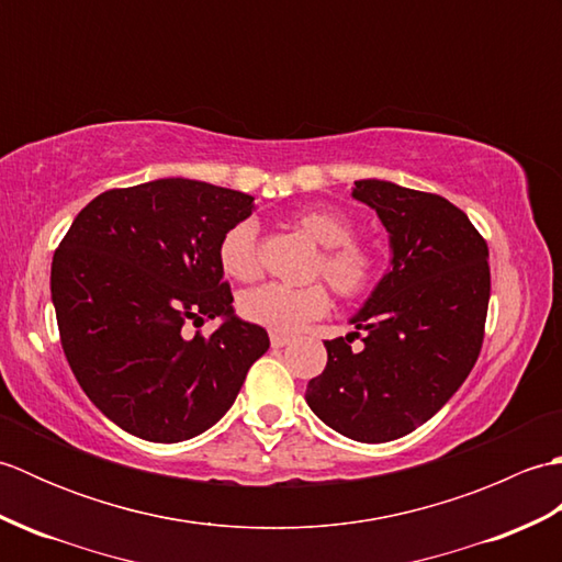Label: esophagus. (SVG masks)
Segmentation results:
<instances>
[{"label":"esophagus","mask_w":562,"mask_h":562,"mask_svg":"<svg viewBox=\"0 0 562 562\" xmlns=\"http://www.w3.org/2000/svg\"><path fill=\"white\" fill-rule=\"evenodd\" d=\"M292 340L288 338V336H270V345H272V348L274 350H278V348H284V345H290Z\"/></svg>","instance_id":"obj_1"}]
</instances>
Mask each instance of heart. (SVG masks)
I'll return each mask as SVG.
<instances>
[{
    "mask_svg": "<svg viewBox=\"0 0 562 562\" xmlns=\"http://www.w3.org/2000/svg\"><path fill=\"white\" fill-rule=\"evenodd\" d=\"M292 226L321 246L314 260V274H321L340 296L364 294L376 278V256L372 248L355 241V226L345 214L328 207H302L292 212ZM217 258L222 270L238 282L258 278L256 224L238 222L222 236ZM330 296L321 284L284 288V284H260L238 296V314L256 326L278 336H292L308 321L328 312Z\"/></svg>",
    "mask_w": 562,
    "mask_h": 562,
    "instance_id": "obj_1",
    "label": "heart"
}]
</instances>
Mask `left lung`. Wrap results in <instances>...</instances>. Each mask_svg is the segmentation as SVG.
<instances>
[{
  "label": "left lung",
  "mask_w": 562,
  "mask_h": 562,
  "mask_svg": "<svg viewBox=\"0 0 562 562\" xmlns=\"http://www.w3.org/2000/svg\"><path fill=\"white\" fill-rule=\"evenodd\" d=\"M352 198L389 232L391 268L350 324L366 348L326 340L324 374L306 403L321 420L364 445L413 432L471 374L491 300L487 244L449 200L379 178L355 181Z\"/></svg>",
  "instance_id": "left-lung-1"
}]
</instances>
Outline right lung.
<instances>
[{"mask_svg":"<svg viewBox=\"0 0 562 562\" xmlns=\"http://www.w3.org/2000/svg\"><path fill=\"white\" fill-rule=\"evenodd\" d=\"M254 198L190 178L105 190L55 250L50 292L79 386L125 432L173 445L232 408L266 328L234 314L217 248ZM222 317L205 339L186 323Z\"/></svg>","mask_w":562,"mask_h":562,"instance_id":"1","label":"right lung"}]
</instances>
